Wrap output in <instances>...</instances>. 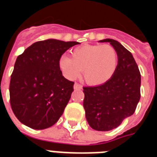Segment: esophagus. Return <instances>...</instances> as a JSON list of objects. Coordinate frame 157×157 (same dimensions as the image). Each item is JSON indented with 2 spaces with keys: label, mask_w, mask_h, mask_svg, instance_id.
<instances>
[{
  "label": "esophagus",
  "mask_w": 157,
  "mask_h": 157,
  "mask_svg": "<svg viewBox=\"0 0 157 157\" xmlns=\"http://www.w3.org/2000/svg\"><path fill=\"white\" fill-rule=\"evenodd\" d=\"M73 88H74V89L76 90H80V89H82V85L78 84V83H75Z\"/></svg>",
  "instance_id": "34e87169"
}]
</instances>
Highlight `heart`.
I'll return each mask as SVG.
<instances>
[{"label": "heart", "mask_w": 157, "mask_h": 157, "mask_svg": "<svg viewBox=\"0 0 157 157\" xmlns=\"http://www.w3.org/2000/svg\"><path fill=\"white\" fill-rule=\"evenodd\" d=\"M72 58L62 55L58 66L67 79L74 80L82 70L87 83L99 85L108 81L117 69L118 56L111 45H84L72 50Z\"/></svg>", "instance_id": "obj_1"}]
</instances>
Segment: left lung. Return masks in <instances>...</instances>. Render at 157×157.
<instances>
[{"label":"left lung","instance_id":"1","mask_svg":"<svg viewBox=\"0 0 157 157\" xmlns=\"http://www.w3.org/2000/svg\"><path fill=\"white\" fill-rule=\"evenodd\" d=\"M117 50L118 62L108 81L95 87H84V108L89 126L98 131L117 128L134 113L141 98V73L133 55L118 41L106 39Z\"/></svg>","mask_w":157,"mask_h":157}]
</instances>
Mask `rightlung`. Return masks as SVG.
Listing matches in <instances>:
<instances>
[{
    "label": "right lung",
    "instance_id": "add662e5",
    "mask_svg": "<svg viewBox=\"0 0 157 157\" xmlns=\"http://www.w3.org/2000/svg\"><path fill=\"white\" fill-rule=\"evenodd\" d=\"M78 42L39 41L16 58L11 76V107L20 122L44 129L58 122L69 103L74 82L65 79L58 66L64 53Z\"/></svg>",
    "mask_w": 157,
    "mask_h": 157
}]
</instances>
